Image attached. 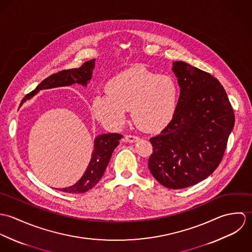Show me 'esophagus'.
I'll use <instances>...</instances> for the list:
<instances>
[{
	"mask_svg": "<svg viewBox=\"0 0 252 252\" xmlns=\"http://www.w3.org/2000/svg\"><path fill=\"white\" fill-rule=\"evenodd\" d=\"M125 140H126V142L133 144V143L138 142L140 140V138L137 137V136H133V135H126L125 136Z\"/></svg>",
	"mask_w": 252,
	"mask_h": 252,
	"instance_id": "1",
	"label": "esophagus"
}]
</instances>
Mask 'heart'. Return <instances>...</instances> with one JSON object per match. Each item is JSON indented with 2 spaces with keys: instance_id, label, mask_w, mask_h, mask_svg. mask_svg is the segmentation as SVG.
Segmentation results:
<instances>
[{
  "instance_id": "1",
  "label": "heart",
  "mask_w": 252,
  "mask_h": 252,
  "mask_svg": "<svg viewBox=\"0 0 252 252\" xmlns=\"http://www.w3.org/2000/svg\"><path fill=\"white\" fill-rule=\"evenodd\" d=\"M106 95L92 100L94 117L109 129H119L126 121V109L136 125L156 132L168 125L179 108L180 88L170 75L142 68H132L110 78Z\"/></svg>"
}]
</instances>
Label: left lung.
Instances as JSON below:
<instances>
[{
    "instance_id": "1",
    "label": "left lung",
    "mask_w": 252,
    "mask_h": 252,
    "mask_svg": "<svg viewBox=\"0 0 252 252\" xmlns=\"http://www.w3.org/2000/svg\"><path fill=\"white\" fill-rule=\"evenodd\" d=\"M180 87L176 115L149 141L151 175L163 186L181 189L212 175L222 160L235 115L220 82L183 61L173 63Z\"/></svg>"
}]
</instances>
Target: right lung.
Wrapping results in <instances>:
<instances>
[{
    "instance_id": "obj_1",
    "label": "right lung",
    "mask_w": 252,
    "mask_h": 252,
    "mask_svg": "<svg viewBox=\"0 0 252 252\" xmlns=\"http://www.w3.org/2000/svg\"><path fill=\"white\" fill-rule=\"evenodd\" d=\"M94 67L95 59H92L85 62L77 69L64 70L49 75L36 86L34 91L25 96L20 106H22L27 100L32 99L40 90L71 86L72 84H80L81 86L86 87L92 78ZM122 137V135L114 133L101 134L97 136L94 141V149L91 154V160L83 176L72 186L60 188L59 191L70 194H80L92 189L103 178L111 154L119 144V140Z\"/></svg>"
}]
</instances>
